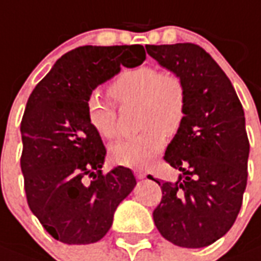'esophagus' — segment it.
<instances>
[{
    "mask_svg": "<svg viewBox=\"0 0 261 261\" xmlns=\"http://www.w3.org/2000/svg\"><path fill=\"white\" fill-rule=\"evenodd\" d=\"M134 175H135V178L144 179L145 176H146V171H144V170H134Z\"/></svg>",
    "mask_w": 261,
    "mask_h": 261,
    "instance_id": "esophagus-1",
    "label": "esophagus"
}]
</instances>
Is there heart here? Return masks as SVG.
Listing matches in <instances>:
<instances>
[{"label":"heart","mask_w":261,"mask_h":261,"mask_svg":"<svg viewBox=\"0 0 261 261\" xmlns=\"http://www.w3.org/2000/svg\"><path fill=\"white\" fill-rule=\"evenodd\" d=\"M109 95L122 107L139 105V134L119 141L111 149L117 164L144 168L150 166L166 145V135L179 131L186 116V87L179 73L159 71L154 65L124 69L108 87ZM87 119L102 138L119 133L117 111L95 95L87 101Z\"/></svg>","instance_id":"obj_1"}]
</instances>
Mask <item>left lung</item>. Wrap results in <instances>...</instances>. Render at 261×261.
Masks as SVG:
<instances>
[{
  "label": "left lung",
  "mask_w": 261,
  "mask_h": 261,
  "mask_svg": "<svg viewBox=\"0 0 261 261\" xmlns=\"http://www.w3.org/2000/svg\"><path fill=\"white\" fill-rule=\"evenodd\" d=\"M145 47L159 64L179 73L186 87V116L164 154L182 174L175 184L153 179L163 193L153 220L174 245L208 246L231 228L246 188L249 139L241 101L201 46Z\"/></svg>",
  "instance_id": "obj_1"
}]
</instances>
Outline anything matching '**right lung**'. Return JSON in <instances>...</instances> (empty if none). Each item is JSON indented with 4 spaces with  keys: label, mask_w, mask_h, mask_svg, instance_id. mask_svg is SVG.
I'll return each instance as SVG.
<instances>
[{
    "label": "right lung",
    "mask_w": 261,
    "mask_h": 261,
    "mask_svg": "<svg viewBox=\"0 0 261 261\" xmlns=\"http://www.w3.org/2000/svg\"><path fill=\"white\" fill-rule=\"evenodd\" d=\"M142 45L81 46L56 61L38 83L20 123V167L30 210L57 241H99L117 205L135 186L130 168L102 172V139L87 119L91 91L144 63Z\"/></svg>",
    "instance_id": "obj_1"
}]
</instances>
